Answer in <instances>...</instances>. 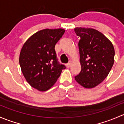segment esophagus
<instances>
[{
  "mask_svg": "<svg viewBox=\"0 0 124 124\" xmlns=\"http://www.w3.org/2000/svg\"><path fill=\"white\" fill-rule=\"evenodd\" d=\"M71 66V62H70H70H69L67 64H66V67H67V68H69V67H70Z\"/></svg>",
  "mask_w": 124,
  "mask_h": 124,
  "instance_id": "obj_1",
  "label": "esophagus"
}]
</instances>
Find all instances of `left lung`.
I'll return each mask as SVG.
<instances>
[{
    "mask_svg": "<svg viewBox=\"0 0 124 124\" xmlns=\"http://www.w3.org/2000/svg\"><path fill=\"white\" fill-rule=\"evenodd\" d=\"M74 30L81 38L78 46L81 66V72L75 79L85 88H94L109 75L115 61L114 47L95 29L80 27Z\"/></svg>",
    "mask_w": 124,
    "mask_h": 124,
    "instance_id": "obj_1",
    "label": "left lung"
}]
</instances>
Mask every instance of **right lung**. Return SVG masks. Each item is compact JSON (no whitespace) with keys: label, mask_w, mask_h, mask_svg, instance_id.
I'll return each instance as SVG.
<instances>
[{"label":"right lung","mask_w":124,"mask_h":124,"mask_svg":"<svg viewBox=\"0 0 124 124\" xmlns=\"http://www.w3.org/2000/svg\"><path fill=\"white\" fill-rule=\"evenodd\" d=\"M64 32L62 29L40 30L21 48L19 58L21 71L30 86L38 91L50 89L66 68L58 63L55 51V45Z\"/></svg>","instance_id":"add662e5"}]
</instances>
